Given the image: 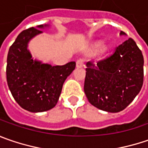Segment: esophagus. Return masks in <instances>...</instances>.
Masks as SVG:
<instances>
[{
  "label": "esophagus",
  "mask_w": 148,
  "mask_h": 148,
  "mask_svg": "<svg viewBox=\"0 0 148 148\" xmlns=\"http://www.w3.org/2000/svg\"><path fill=\"white\" fill-rule=\"evenodd\" d=\"M85 59L84 58H79L77 62H76V65H77V67L78 68H81L83 67L84 65V63H85Z\"/></svg>",
  "instance_id": "esophagus-1"
}]
</instances>
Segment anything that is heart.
Listing matches in <instances>:
<instances>
[{
	"instance_id": "1",
	"label": "heart",
	"mask_w": 148,
	"mask_h": 148,
	"mask_svg": "<svg viewBox=\"0 0 148 148\" xmlns=\"http://www.w3.org/2000/svg\"><path fill=\"white\" fill-rule=\"evenodd\" d=\"M100 47H101V45H99L97 46V49H99Z\"/></svg>"
}]
</instances>
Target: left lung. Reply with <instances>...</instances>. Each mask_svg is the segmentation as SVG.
<instances>
[{
    "label": "left lung",
    "mask_w": 148,
    "mask_h": 148,
    "mask_svg": "<svg viewBox=\"0 0 148 148\" xmlns=\"http://www.w3.org/2000/svg\"><path fill=\"white\" fill-rule=\"evenodd\" d=\"M143 53L132 38L96 64L88 62L84 89L88 102L106 112L123 111L143 87Z\"/></svg>",
    "instance_id": "obj_1"
}]
</instances>
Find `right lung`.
Returning a JSON list of instances; mask_svg holds the SVG:
<instances>
[{
	"label": "right lung",
	"mask_w": 148,
	"mask_h": 148,
	"mask_svg": "<svg viewBox=\"0 0 148 148\" xmlns=\"http://www.w3.org/2000/svg\"><path fill=\"white\" fill-rule=\"evenodd\" d=\"M23 30L9 49L6 80L17 103L29 112H45L56 105L66 78L75 69L76 63L51 66L33 60L27 44L34 36L42 33L40 28Z\"/></svg>",
	"instance_id": "add662e5"
}]
</instances>
